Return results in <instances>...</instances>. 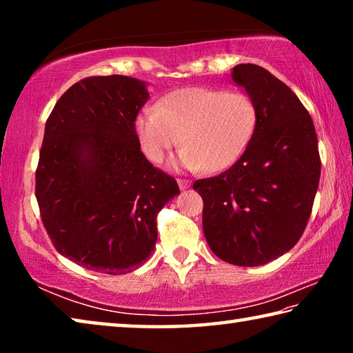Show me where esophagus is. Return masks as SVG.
<instances>
[{
  "instance_id": "1",
  "label": "esophagus",
  "mask_w": 353,
  "mask_h": 353,
  "mask_svg": "<svg viewBox=\"0 0 353 353\" xmlns=\"http://www.w3.org/2000/svg\"><path fill=\"white\" fill-rule=\"evenodd\" d=\"M177 183H179V188H181V190H187V188L191 187V182L185 181V179H179Z\"/></svg>"
}]
</instances>
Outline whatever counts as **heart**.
Wrapping results in <instances>:
<instances>
[{
  "label": "heart",
  "mask_w": 353,
  "mask_h": 353,
  "mask_svg": "<svg viewBox=\"0 0 353 353\" xmlns=\"http://www.w3.org/2000/svg\"><path fill=\"white\" fill-rule=\"evenodd\" d=\"M255 128L256 105L249 94L207 87L179 88L135 118L137 140L149 160L162 162L183 141L176 165L190 171L229 168L246 151Z\"/></svg>",
  "instance_id": "heart-1"
}]
</instances>
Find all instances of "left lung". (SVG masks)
<instances>
[{
  "label": "left lung",
  "instance_id": "obj_1",
  "mask_svg": "<svg viewBox=\"0 0 353 353\" xmlns=\"http://www.w3.org/2000/svg\"><path fill=\"white\" fill-rule=\"evenodd\" d=\"M230 77L254 99L256 128L240 160L196 181L202 229L213 254L236 266H261L302 236L318 191L321 160L314 124L291 88L254 63Z\"/></svg>",
  "mask_w": 353,
  "mask_h": 353
}]
</instances>
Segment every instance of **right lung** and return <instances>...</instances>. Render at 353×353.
<instances>
[{"mask_svg":"<svg viewBox=\"0 0 353 353\" xmlns=\"http://www.w3.org/2000/svg\"><path fill=\"white\" fill-rule=\"evenodd\" d=\"M148 99L145 81L87 77L46 121L35 198L54 248L85 270H137L155 248L157 213L181 193L140 151L135 118Z\"/></svg>","mask_w":353,"mask_h":353,"instance_id":"add662e5","label":"right lung"}]
</instances>
